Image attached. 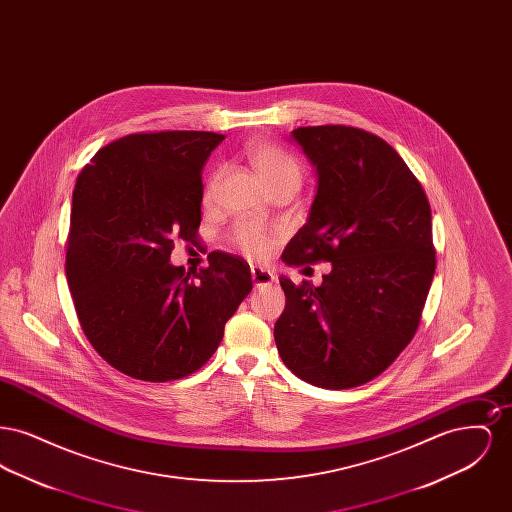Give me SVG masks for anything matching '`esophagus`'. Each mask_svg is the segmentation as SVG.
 <instances>
[{
    "instance_id": "1",
    "label": "esophagus",
    "mask_w": 512,
    "mask_h": 512,
    "mask_svg": "<svg viewBox=\"0 0 512 512\" xmlns=\"http://www.w3.org/2000/svg\"><path fill=\"white\" fill-rule=\"evenodd\" d=\"M251 280L253 284L259 288V286H267L274 282V274L263 267H251Z\"/></svg>"
}]
</instances>
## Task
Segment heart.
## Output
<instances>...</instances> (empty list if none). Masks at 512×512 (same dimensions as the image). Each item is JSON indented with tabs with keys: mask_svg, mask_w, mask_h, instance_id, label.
<instances>
[{
	"mask_svg": "<svg viewBox=\"0 0 512 512\" xmlns=\"http://www.w3.org/2000/svg\"><path fill=\"white\" fill-rule=\"evenodd\" d=\"M247 159L251 167L259 174V178L267 184L268 190L280 184H293L299 186L301 182V167L288 151L282 147L268 144V142H255L247 149ZM220 171L211 174L207 186H205V203H211L219 190ZM232 245L242 251L249 259H265L270 251L272 240L267 232L253 224V222H240L232 234H230Z\"/></svg>",
	"mask_w": 512,
	"mask_h": 512,
	"instance_id": "1",
	"label": "heart"
}]
</instances>
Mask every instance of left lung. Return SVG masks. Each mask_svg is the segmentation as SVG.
I'll return each mask as SVG.
<instances>
[{
	"label": "left lung",
	"instance_id": "8db88e82",
	"mask_svg": "<svg viewBox=\"0 0 512 512\" xmlns=\"http://www.w3.org/2000/svg\"><path fill=\"white\" fill-rule=\"evenodd\" d=\"M292 138L315 165L307 224L288 265L332 263L315 288L280 276L274 324L284 365L301 380L347 390L380 376L413 340L436 270L428 197L393 147L361 128L301 126Z\"/></svg>",
	"mask_w": 512,
	"mask_h": 512
}]
</instances>
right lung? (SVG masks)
Returning a JSON list of instances; mask_svg holds the SVG:
<instances>
[{
  "label": "right lung",
  "mask_w": 512,
  "mask_h": 512,
  "mask_svg": "<svg viewBox=\"0 0 512 512\" xmlns=\"http://www.w3.org/2000/svg\"><path fill=\"white\" fill-rule=\"evenodd\" d=\"M224 138L128 134L76 178L65 261L76 317L99 357L130 378L169 382L199 370L253 288L249 265L232 253L211 251L194 274L169 263L174 238L197 240L201 171Z\"/></svg>",
  "instance_id": "right-lung-1"
}]
</instances>
